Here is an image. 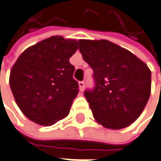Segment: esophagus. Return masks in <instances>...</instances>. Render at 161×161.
<instances>
[{"label":"esophagus","instance_id":"esophagus-1","mask_svg":"<svg viewBox=\"0 0 161 161\" xmlns=\"http://www.w3.org/2000/svg\"><path fill=\"white\" fill-rule=\"evenodd\" d=\"M79 87H80L81 91H83V90L85 89V82L84 81H80L79 82Z\"/></svg>","mask_w":161,"mask_h":161}]
</instances>
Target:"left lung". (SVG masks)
<instances>
[{
	"mask_svg": "<svg viewBox=\"0 0 161 161\" xmlns=\"http://www.w3.org/2000/svg\"><path fill=\"white\" fill-rule=\"evenodd\" d=\"M79 51L93 69L94 87L84 92L95 119L120 129L137 119L150 96L151 72L128 50L107 40H79Z\"/></svg>",
	"mask_w": 161,
	"mask_h": 161,
	"instance_id": "left-lung-1",
	"label": "left lung"
}]
</instances>
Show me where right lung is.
Listing matches in <instances>:
<instances>
[{"label":"right lung","instance_id":"right-lung-1","mask_svg":"<svg viewBox=\"0 0 161 161\" xmlns=\"http://www.w3.org/2000/svg\"><path fill=\"white\" fill-rule=\"evenodd\" d=\"M78 42L52 36L27 48L10 74V86L24 115L42 126H51L68 114L79 92L69 58Z\"/></svg>","mask_w":161,"mask_h":161}]
</instances>
